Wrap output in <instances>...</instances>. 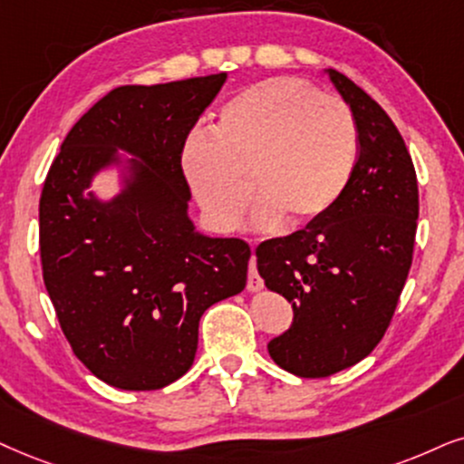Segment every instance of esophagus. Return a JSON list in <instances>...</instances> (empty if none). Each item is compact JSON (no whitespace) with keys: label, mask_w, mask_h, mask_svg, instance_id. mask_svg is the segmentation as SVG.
I'll use <instances>...</instances> for the list:
<instances>
[{"label":"esophagus","mask_w":464,"mask_h":464,"mask_svg":"<svg viewBox=\"0 0 464 464\" xmlns=\"http://www.w3.org/2000/svg\"><path fill=\"white\" fill-rule=\"evenodd\" d=\"M263 289V280L259 272H256V259L255 255L250 256V272H248V291H261Z\"/></svg>","instance_id":"1"}]
</instances>
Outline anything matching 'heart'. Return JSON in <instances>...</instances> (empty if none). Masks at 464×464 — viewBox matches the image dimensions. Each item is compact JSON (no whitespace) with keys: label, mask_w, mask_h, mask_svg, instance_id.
<instances>
[{"label":"heart","mask_w":464,"mask_h":464,"mask_svg":"<svg viewBox=\"0 0 464 464\" xmlns=\"http://www.w3.org/2000/svg\"><path fill=\"white\" fill-rule=\"evenodd\" d=\"M357 158L360 134L347 104L302 79L276 76L228 98L214 132L184 140L181 171L218 231L239 225L250 184L259 195L255 227H304L343 198Z\"/></svg>","instance_id":"obj_1"}]
</instances>
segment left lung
Listing matches in <instances>:
<instances>
[{"mask_svg":"<svg viewBox=\"0 0 464 464\" xmlns=\"http://www.w3.org/2000/svg\"><path fill=\"white\" fill-rule=\"evenodd\" d=\"M325 72L360 134L353 179L324 218L256 248L267 289L293 308L291 327L267 351L306 379L353 366L383 338L411 267L420 214L418 178L394 121L347 76Z\"/></svg>","mask_w":464,"mask_h":464,"instance_id":"left-lung-1","label":"left lung"}]
</instances>
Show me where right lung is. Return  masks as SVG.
<instances>
[{
  "mask_svg": "<svg viewBox=\"0 0 464 464\" xmlns=\"http://www.w3.org/2000/svg\"><path fill=\"white\" fill-rule=\"evenodd\" d=\"M225 81L117 87L76 121L46 175L44 286L74 355L113 388L160 390L188 372L201 314L246 286L248 244L197 231L181 171L184 140ZM107 170L121 192L101 199L91 184Z\"/></svg>",
  "mask_w": 464,
  "mask_h": 464,
  "instance_id": "1",
  "label": "right lung"
}]
</instances>
